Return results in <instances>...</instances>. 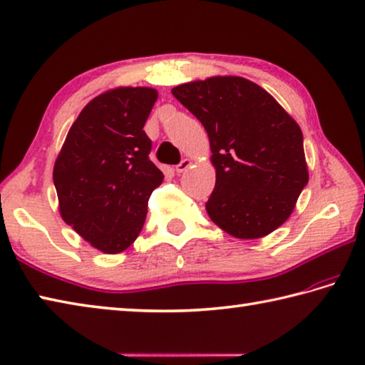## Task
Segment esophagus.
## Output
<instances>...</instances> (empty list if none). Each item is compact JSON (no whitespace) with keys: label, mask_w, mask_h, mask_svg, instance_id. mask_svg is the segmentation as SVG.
Returning <instances> with one entry per match:
<instances>
[{"label":"esophagus","mask_w":365,"mask_h":365,"mask_svg":"<svg viewBox=\"0 0 365 365\" xmlns=\"http://www.w3.org/2000/svg\"><path fill=\"white\" fill-rule=\"evenodd\" d=\"M192 165V160L190 159H182L180 163L176 165V173H182V171L187 170Z\"/></svg>","instance_id":"1"}]
</instances>
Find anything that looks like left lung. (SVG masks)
<instances>
[{"label":"left lung","instance_id":"obj_1","mask_svg":"<svg viewBox=\"0 0 365 365\" xmlns=\"http://www.w3.org/2000/svg\"><path fill=\"white\" fill-rule=\"evenodd\" d=\"M171 93L202 122L216 168L211 221L242 240L262 238L292 215L308 182L299 123L240 76L185 82Z\"/></svg>","mask_w":365,"mask_h":365}]
</instances>
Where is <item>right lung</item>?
<instances>
[{"instance_id":"right-lung-1","label":"right lung","mask_w":365,"mask_h":365,"mask_svg":"<svg viewBox=\"0 0 365 365\" xmlns=\"http://www.w3.org/2000/svg\"><path fill=\"white\" fill-rule=\"evenodd\" d=\"M157 91L118 87L88 101L53 165L63 221L105 254L125 251L146 221L148 202L163 181L149 160L144 133Z\"/></svg>"}]
</instances>
